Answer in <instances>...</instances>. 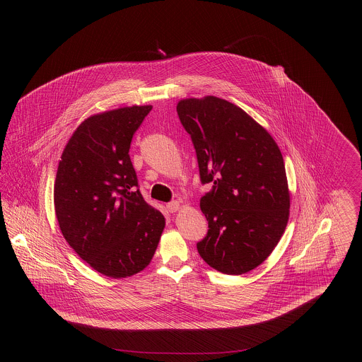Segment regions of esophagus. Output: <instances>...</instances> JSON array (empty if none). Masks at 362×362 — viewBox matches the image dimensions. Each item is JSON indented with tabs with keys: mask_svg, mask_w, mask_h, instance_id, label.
Instances as JSON below:
<instances>
[{
	"mask_svg": "<svg viewBox=\"0 0 362 362\" xmlns=\"http://www.w3.org/2000/svg\"><path fill=\"white\" fill-rule=\"evenodd\" d=\"M167 207H168V210H170L171 213H176V211H179V210H180L182 205H180V202H179V201H173V202H170V204L167 205Z\"/></svg>",
	"mask_w": 362,
	"mask_h": 362,
	"instance_id": "34e87169",
	"label": "esophagus"
}]
</instances>
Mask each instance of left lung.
I'll list each match as a JSON object with an SVG mask.
<instances>
[{
	"label": "left lung",
	"mask_w": 362,
	"mask_h": 362,
	"mask_svg": "<svg viewBox=\"0 0 362 362\" xmlns=\"http://www.w3.org/2000/svg\"><path fill=\"white\" fill-rule=\"evenodd\" d=\"M176 111L191 136L202 183L206 238L201 258L220 273L240 276L263 263L289 220L284 157L270 133L236 104L216 96L182 99Z\"/></svg>",
	"instance_id": "left-lung-1"
}]
</instances>
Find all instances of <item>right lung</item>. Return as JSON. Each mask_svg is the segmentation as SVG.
<instances>
[{
    "mask_svg": "<svg viewBox=\"0 0 362 362\" xmlns=\"http://www.w3.org/2000/svg\"><path fill=\"white\" fill-rule=\"evenodd\" d=\"M152 105L90 115L71 134L58 164L54 209L74 252L96 272L126 278L153 258L164 216L145 202L129 149Z\"/></svg>",
    "mask_w": 362,
    "mask_h": 362,
    "instance_id": "right-lung-1",
    "label": "right lung"
}]
</instances>
